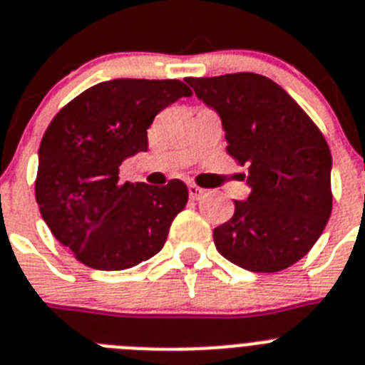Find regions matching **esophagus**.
<instances>
[{
    "mask_svg": "<svg viewBox=\"0 0 365 365\" xmlns=\"http://www.w3.org/2000/svg\"><path fill=\"white\" fill-rule=\"evenodd\" d=\"M189 196H191L192 200H200L205 196V189L198 187L196 183H189Z\"/></svg>",
    "mask_w": 365,
    "mask_h": 365,
    "instance_id": "34e87169",
    "label": "esophagus"
}]
</instances>
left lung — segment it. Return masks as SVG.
<instances>
[{"label": "left lung", "instance_id": "obj_1", "mask_svg": "<svg viewBox=\"0 0 365 365\" xmlns=\"http://www.w3.org/2000/svg\"><path fill=\"white\" fill-rule=\"evenodd\" d=\"M187 82L220 113L227 154L248 167V200H235L233 217L213 231L218 253L259 274L296 264L332 211V160L322 130L283 88L257 73Z\"/></svg>", "mask_w": 365, "mask_h": 365}]
</instances>
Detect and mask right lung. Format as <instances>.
<instances>
[{"mask_svg": "<svg viewBox=\"0 0 365 365\" xmlns=\"http://www.w3.org/2000/svg\"><path fill=\"white\" fill-rule=\"evenodd\" d=\"M192 91L182 81L115 78L69 101L47 126L38 152L36 204L51 233L95 270H125L163 248L189 191L119 180L128 156L148 147L154 117Z\"/></svg>", "mask_w": 365, "mask_h": 365, "instance_id": "add662e5", "label": "right lung"}]
</instances>
